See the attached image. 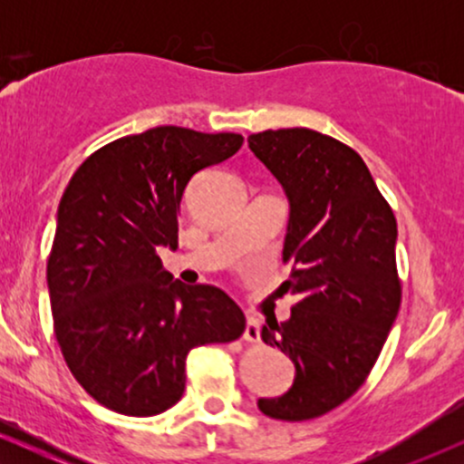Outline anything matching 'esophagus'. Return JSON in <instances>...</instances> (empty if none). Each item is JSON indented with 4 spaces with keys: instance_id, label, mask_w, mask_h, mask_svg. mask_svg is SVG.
Returning <instances> with one entry per match:
<instances>
[{
    "instance_id": "34e87169",
    "label": "esophagus",
    "mask_w": 464,
    "mask_h": 464,
    "mask_svg": "<svg viewBox=\"0 0 464 464\" xmlns=\"http://www.w3.org/2000/svg\"><path fill=\"white\" fill-rule=\"evenodd\" d=\"M244 340L246 343H259V321L253 314H246V327H244Z\"/></svg>"
}]
</instances>
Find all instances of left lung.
I'll list each match as a JSON object with an SVG mask.
<instances>
[{
    "label": "left lung",
    "instance_id": "1",
    "mask_svg": "<svg viewBox=\"0 0 464 464\" xmlns=\"http://www.w3.org/2000/svg\"><path fill=\"white\" fill-rule=\"evenodd\" d=\"M248 148L290 200L279 290L296 296L290 318H266L262 340L295 362V384L262 397L266 417L307 420L364 384L401 305L397 220L353 148L310 129L264 130Z\"/></svg>",
    "mask_w": 464,
    "mask_h": 464
}]
</instances>
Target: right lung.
Masks as SVG:
<instances>
[{"instance_id": "right-lung-1", "label": "right lung", "mask_w": 464, "mask_h": 464, "mask_svg": "<svg viewBox=\"0 0 464 464\" xmlns=\"http://www.w3.org/2000/svg\"><path fill=\"white\" fill-rule=\"evenodd\" d=\"M236 132L157 126L106 143L76 169L47 259L54 334L78 384L129 417L183 397L194 347L231 343L246 318L216 285H185L159 246H179L188 183L242 148Z\"/></svg>"}]
</instances>
